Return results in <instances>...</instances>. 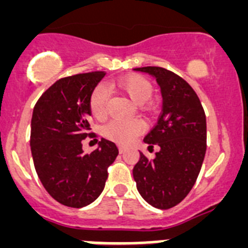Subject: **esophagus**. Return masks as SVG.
Segmentation results:
<instances>
[{
    "label": "esophagus",
    "mask_w": 248,
    "mask_h": 248,
    "mask_svg": "<svg viewBox=\"0 0 248 248\" xmlns=\"http://www.w3.org/2000/svg\"><path fill=\"white\" fill-rule=\"evenodd\" d=\"M118 149H119V153H120V154H123V153L125 151V148H124V146H122V145L118 146Z\"/></svg>",
    "instance_id": "obj_1"
}]
</instances>
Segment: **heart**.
Wrapping results in <instances>:
<instances>
[{"label":"heart","instance_id":"b5f03b06","mask_svg":"<svg viewBox=\"0 0 248 248\" xmlns=\"http://www.w3.org/2000/svg\"><path fill=\"white\" fill-rule=\"evenodd\" d=\"M117 87L125 93L131 102L141 105L148 102L153 95V85L143 76H128L117 82ZM108 89L104 84H98L89 97V109L95 119H103L107 114L108 104ZM144 130V124L139 119L111 120L103 128V135L107 139L118 144L131 143Z\"/></svg>","mask_w":248,"mask_h":248}]
</instances>
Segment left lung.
<instances>
[{"instance_id":"obj_1","label":"left lung","mask_w":248,"mask_h":248,"mask_svg":"<svg viewBox=\"0 0 248 248\" xmlns=\"http://www.w3.org/2000/svg\"><path fill=\"white\" fill-rule=\"evenodd\" d=\"M156 79L163 110L144 141L159 146L155 157L143 153L133 169L141 198L160 210L171 209L187 196L206 153V117L198 94L186 80L161 67L135 68Z\"/></svg>"}]
</instances>
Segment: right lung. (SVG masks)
Instances as JSON below:
<instances>
[{"label":"right lung","instance_id":"1","mask_svg":"<svg viewBox=\"0 0 248 248\" xmlns=\"http://www.w3.org/2000/svg\"><path fill=\"white\" fill-rule=\"evenodd\" d=\"M105 72L76 74L57 80L36 103L31 120L34 169L48 194L62 205L79 209L102 194L107 169L118 155L113 141L102 139L91 154L82 149L89 133V97Z\"/></svg>","mask_w":248,"mask_h":248}]
</instances>
